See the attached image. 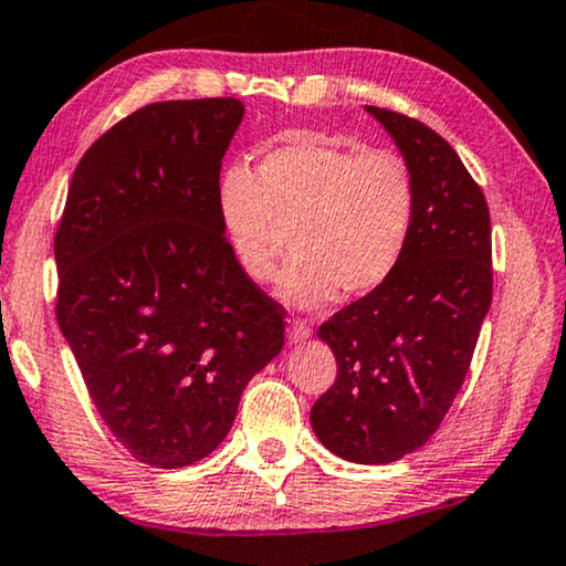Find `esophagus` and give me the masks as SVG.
Segmentation results:
<instances>
[{
    "label": "esophagus",
    "instance_id": "obj_1",
    "mask_svg": "<svg viewBox=\"0 0 566 566\" xmlns=\"http://www.w3.org/2000/svg\"><path fill=\"white\" fill-rule=\"evenodd\" d=\"M310 335H312V327L307 325V319H300V317L290 319V327H286V340L302 343V340H307Z\"/></svg>",
    "mask_w": 566,
    "mask_h": 566
}]
</instances>
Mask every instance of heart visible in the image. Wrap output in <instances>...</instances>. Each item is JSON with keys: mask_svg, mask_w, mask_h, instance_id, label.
Returning <instances> with one entry per match:
<instances>
[{"mask_svg": "<svg viewBox=\"0 0 566 566\" xmlns=\"http://www.w3.org/2000/svg\"><path fill=\"white\" fill-rule=\"evenodd\" d=\"M218 218L241 272L256 284L274 280L292 243L297 256L280 294L315 307L337 290L364 297L396 272L415 229L417 182L399 151L292 129L269 142L254 172H223Z\"/></svg>", "mask_w": 566, "mask_h": 566, "instance_id": "1", "label": "heart"}]
</instances>
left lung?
<instances>
[{
  "instance_id": "8db88e82",
  "label": "left lung",
  "mask_w": 566,
  "mask_h": 566,
  "mask_svg": "<svg viewBox=\"0 0 566 566\" xmlns=\"http://www.w3.org/2000/svg\"><path fill=\"white\" fill-rule=\"evenodd\" d=\"M407 157L417 218L396 272L319 325L335 384L312 403L337 458L386 465L427 444L465 381L493 297L491 213L447 142L427 124L366 106Z\"/></svg>"
}]
</instances>
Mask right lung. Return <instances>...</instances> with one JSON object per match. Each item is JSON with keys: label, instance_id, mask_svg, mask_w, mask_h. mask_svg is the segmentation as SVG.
Instances as JSON below:
<instances>
[{"label": "right lung", "instance_id": "1", "mask_svg": "<svg viewBox=\"0 0 566 566\" xmlns=\"http://www.w3.org/2000/svg\"><path fill=\"white\" fill-rule=\"evenodd\" d=\"M235 98L157 101L75 167L55 231L57 325L132 458L185 468L229 434L284 345V312L241 272L218 218Z\"/></svg>", "mask_w": 566, "mask_h": 566}]
</instances>
